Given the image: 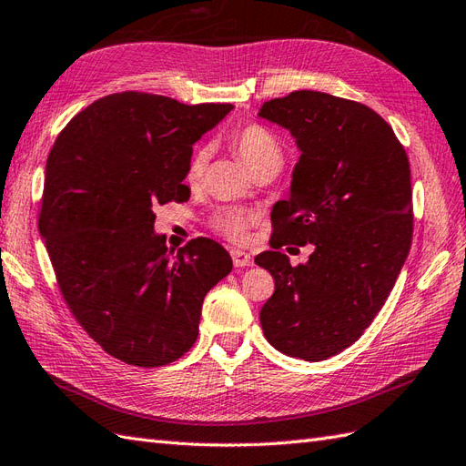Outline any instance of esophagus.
<instances>
[{
    "label": "esophagus",
    "instance_id": "1",
    "mask_svg": "<svg viewBox=\"0 0 466 466\" xmlns=\"http://www.w3.org/2000/svg\"><path fill=\"white\" fill-rule=\"evenodd\" d=\"M232 261H234V268H246V266H252L254 264V258L249 256L244 249H232L230 252Z\"/></svg>",
    "mask_w": 466,
    "mask_h": 466
}]
</instances>
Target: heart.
Segmentation results:
<instances>
[{"instance_id":"obj_1","label":"heart","mask_w":466,"mask_h":466,"mask_svg":"<svg viewBox=\"0 0 466 466\" xmlns=\"http://www.w3.org/2000/svg\"><path fill=\"white\" fill-rule=\"evenodd\" d=\"M232 149L240 155V159L249 167L254 175L266 169H278L283 163V149L276 134L264 124H244L236 127L228 136ZM208 161V149L197 146L190 151L185 167V183L197 187L202 181ZM254 222V214L242 208H220L212 214L210 228L234 242H242L249 224Z\"/></svg>"}]
</instances>
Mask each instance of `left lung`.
Instances as JSON below:
<instances>
[{"label":"left lung","mask_w":466,"mask_h":466,"mask_svg":"<svg viewBox=\"0 0 466 466\" xmlns=\"http://www.w3.org/2000/svg\"><path fill=\"white\" fill-rule=\"evenodd\" d=\"M259 116L291 131L301 149L291 195L271 212L269 269L276 291L259 320L271 347L327 360L362 337L384 307L413 236L410 161L384 117L315 90L264 102ZM313 243L291 267L283 245Z\"/></svg>","instance_id":"left-lung-1"}]
</instances>
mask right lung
Wrapping results in <instances>:
<instances>
[{
  "mask_svg": "<svg viewBox=\"0 0 466 466\" xmlns=\"http://www.w3.org/2000/svg\"><path fill=\"white\" fill-rule=\"evenodd\" d=\"M232 108L116 92L70 119L46 159L39 232L58 289L88 337L126 364L188 352L205 295L232 271L210 238L173 254L153 232L155 208L190 197L193 143Z\"/></svg>",
  "mask_w": 466,
  "mask_h": 466,
  "instance_id": "right-lung-1",
  "label": "right lung"
}]
</instances>
